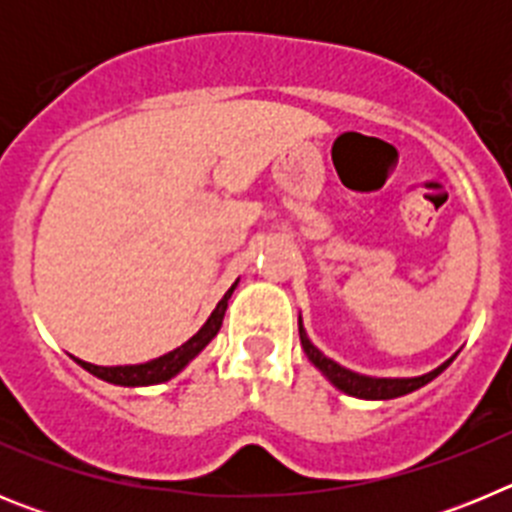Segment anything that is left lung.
Segmentation results:
<instances>
[{"instance_id":"8db88e82","label":"left lung","mask_w":512,"mask_h":512,"mask_svg":"<svg viewBox=\"0 0 512 512\" xmlns=\"http://www.w3.org/2000/svg\"><path fill=\"white\" fill-rule=\"evenodd\" d=\"M300 341L302 348H305L307 359L312 364L318 366L320 372L330 379V382L336 384L338 390L346 392V395H354V397H364V400H392V397H402L408 395V392H415L418 387L428 384L431 379H436L438 374L446 369L454 359H449L446 364H441L438 369L433 372L423 374V377H415V379H374V377H364V374H356L351 369H343L341 364H336L333 359H328L325 354H320L318 348L312 346L310 338H307L305 328H302V320H300Z\"/></svg>"}]
</instances>
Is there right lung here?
Returning <instances> with one entry per match:
<instances>
[{
    "instance_id": "obj_1",
    "label": "right lung",
    "mask_w": 512,
    "mask_h": 512,
    "mask_svg": "<svg viewBox=\"0 0 512 512\" xmlns=\"http://www.w3.org/2000/svg\"><path fill=\"white\" fill-rule=\"evenodd\" d=\"M235 284L225 292L223 300L217 302V307L212 310L207 323L202 325V328L197 330L187 343H182V346L169 351V354L158 356V359L153 361H146V364H135V366H94L81 359H76V364L84 366V369H87L89 374H94V377L104 379V382H110V384H122V387H146V384L166 382V379H171L174 374L182 372L184 366H187L189 361L200 354L202 348L217 336V330H220V325H223L225 310H228V300L230 295H233Z\"/></svg>"
}]
</instances>
